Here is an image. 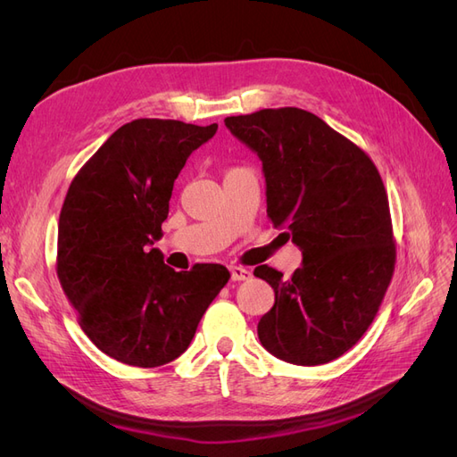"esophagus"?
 <instances>
[{
	"instance_id": "obj_1",
	"label": "esophagus",
	"mask_w": 457,
	"mask_h": 457,
	"mask_svg": "<svg viewBox=\"0 0 457 457\" xmlns=\"http://www.w3.org/2000/svg\"><path fill=\"white\" fill-rule=\"evenodd\" d=\"M230 270V278L234 280V282H240V280H250L252 278V270L250 269H245V267H230L228 269Z\"/></svg>"
}]
</instances>
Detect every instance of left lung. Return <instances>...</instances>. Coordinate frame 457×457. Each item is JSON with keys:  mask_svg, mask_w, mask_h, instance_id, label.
I'll return each instance as SVG.
<instances>
[{"mask_svg": "<svg viewBox=\"0 0 457 457\" xmlns=\"http://www.w3.org/2000/svg\"><path fill=\"white\" fill-rule=\"evenodd\" d=\"M225 126L262 162L267 215L303 253L292 278L267 265L253 270L274 289L259 341L289 364L336 361L364 336L393 278L381 175L362 148L307 110L265 108Z\"/></svg>", "mask_w": 457, "mask_h": 457, "instance_id": "1", "label": "left lung"}]
</instances>
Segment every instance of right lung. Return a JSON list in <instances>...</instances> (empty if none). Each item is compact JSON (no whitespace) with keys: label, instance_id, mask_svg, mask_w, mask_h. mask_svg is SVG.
<instances>
[{"label":"right lung","instance_id":"1","mask_svg":"<svg viewBox=\"0 0 457 457\" xmlns=\"http://www.w3.org/2000/svg\"><path fill=\"white\" fill-rule=\"evenodd\" d=\"M217 123L141 118L116 129L79 170L59 217L57 276L86 336L118 362L156 368L181 356L228 282L223 265L175 272L158 247L175 179Z\"/></svg>","mask_w":457,"mask_h":457}]
</instances>
